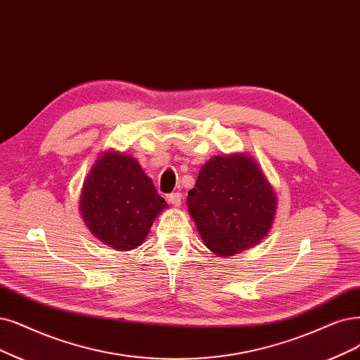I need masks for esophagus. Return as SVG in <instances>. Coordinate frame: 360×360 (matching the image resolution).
Listing matches in <instances>:
<instances>
[{
    "instance_id": "34e87169",
    "label": "esophagus",
    "mask_w": 360,
    "mask_h": 360,
    "mask_svg": "<svg viewBox=\"0 0 360 360\" xmlns=\"http://www.w3.org/2000/svg\"><path fill=\"white\" fill-rule=\"evenodd\" d=\"M167 200L175 206V207H179L181 206V202H182V194L181 193H172V194H169L167 195Z\"/></svg>"
}]
</instances>
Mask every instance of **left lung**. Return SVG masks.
I'll return each mask as SVG.
<instances>
[{
    "label": "left lung",
    "instance_id": "1",
    "mask_svg": "<svg viewBox=\"0 0 360 360\" xmlns=\"http://www.w3.org/2000/svg\"><path fill=\"white\" fill-rule=\"evenodd\" d=\"M187 206L205 245L231 257L267 236L276 195L254 160L236 154L209 160L188 191Z\"/></svg>",
    "mask_w": 360,
    "mask_h": 360
}]
</instances>
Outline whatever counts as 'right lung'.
<instances>
[{
  "label": "right lung",
  "instance_id": "right-lung-1",
  "mask_svg": "<svg viewBox=\"0 0 360 360\" xmlns=\"http://www.w3.org/2000/svg\"><path fill=\"white\" fill-rule=\"evenodd\" d=\"M166 207L153 181L126 154L106 153L90 170L79 197L87 229L118 250L139 246Z\"/></svg>",
  "mask_w": 360,
  "mask_h": 360
}]
</instances>
